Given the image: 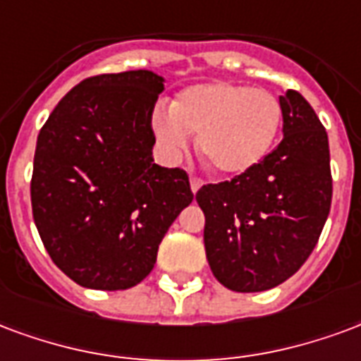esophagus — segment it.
<instances>
[{"mask_svg": "<svg viewBox=\"0 0 361 361\" xmlns=\"http://www.w3.org/2000/svg\"><path fill=\"white\" fill-rule=\"evenodd\" d=\"M202 184H204V180L198 177V175H192L190 177V188L192 192H198L200 188H202Z\"/></svg>", "mask_w": 361, "mask_h": 361, "instance_id": "esophagus-1", "label": "esophagus"}]
</instances>
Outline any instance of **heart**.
I'll return each mask as SVG.
<instances>
[{"label":"heart","mask_w":361,"mask_h":361,"mask_svg":"<svg viewBox=\"0 0 361 361\" xmlns=\"http://www.w3.org/2000/svg\"><path fill=\"white\" fill-rule=\"evenodd\" d=\"M157 142L173 157L200 148L223 177H240L269 155L283 126V107L271 92L233 82H207L186 88L169 111L154 115Z\"/></svg>","instance_id":"obj_1"}]
</instances>
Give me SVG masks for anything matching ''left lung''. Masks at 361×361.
Instances as JSON below:
<instances>
[{"label": "left lung", "mask_w": 361, "mask_h": 361, "mask_svg": "<svg viewBox=\"0 0 361 361\" xmlns=\"http://www.w3.org/2000/svg\"><path fill=\"white\" fill-rule=\"evenodd\" d=\"M283 140L246 175L204 184V244L212 273L235 292L285 283L319 240L333 198L329 138L306 97L286 90Z\"/></svg>", "instance_id": "1"}]
</instances>
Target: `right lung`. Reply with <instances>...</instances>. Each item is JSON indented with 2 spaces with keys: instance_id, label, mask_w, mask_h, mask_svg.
Instances as JSON below:
<instances>
[{
  "instance_id": "1",
  "label": "right lung",
  "mask_w": 361,
  "mask_h": 361,
  "mask_svg": "<svg viewBox=\"0 0 361 361\" xmlns=\"http://www.w3.org/2000/svg\"><path fill=\"white\" fill-rule=\"evenodd\" d=\"M161 92L163 78L152 71L90 76L55 105L38 134L34 223L54 264L80 286L138 285L194 200L186 171L152 157Z\"/></svg>"
}]
</instances>
